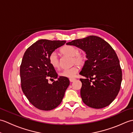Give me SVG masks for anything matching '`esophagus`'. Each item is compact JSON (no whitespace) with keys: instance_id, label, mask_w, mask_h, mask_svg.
Here are the masks:
<instances>
[{"instance_id":"1","label":"esophagus","mask_w":133,"mask_h":133,"mask_svg":"<svg viewBox=\"0 0 133 133\" xmlns=\"http://www.w3.org/2000/svg\"><path fill=\"white\" fill-rule=\"evenodd\" d=\"M69 80L70 82H74L76 80V79L75 78H70Z\"/></svg>"}]
</instances>
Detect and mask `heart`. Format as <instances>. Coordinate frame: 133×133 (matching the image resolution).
Here are the masks:
<instances>
[{
    "instance_id": "obj_1",
    "label": "heart",
    "mask_w": 133,
    "mask_h": 133,
    "mask_svg": "<svg viewBox=\"0 0 133 133\" xmlns=\"http://www.w3.org/2000/svg\"><path fill=\"white\" fill-rule=\"evenodd\" d=\"M59 52L62 55H67L72 57V64H77L79 66L84 65L86 61V56L84 54L79 52V49L77 47L70 46V45H65L61 48ZM49 63L52 67L55 69L59 68L60 66L59 58L55 52H52L49 55ZM78 67L74 66L70 69H64L59 72L61 77L66 78H74L78 72Z\"/></svg>"
}]
</instances>
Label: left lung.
I'll return each instance as SVG.
<instances>
[{"label": "left lung", "instance_id": "left-lung-1", "mask_svg": "<svg viewBox=\"0 0 133 133\" xmlns=\"http://www.w3.org/2000/svg\"><path fill=\"white\" fill-rule=\"evenodd\" d=\"M67 44L80 48L86 54L87 60L79 73L86 77L80 79L84 103L94 109L109 105L119 92L122 79L119 61L114 50L103 39L93 35Z\"/></svg>", "mask_w": 133, "mask_h": 133}]
</instances>
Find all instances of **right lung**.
Instances as JSON below:
<instances>
[{"mask_svg": "<svg viewBox=\"0 0 133 133\" xmlns=\"http://www.w3.org/2000/svg\"><path fill=\"white\" fill-rule=\"evenodd\" d=\"M65 43L64 41L41 39L24 54L20 67L22 89L30 102L39 110L48 111L58 107L70 84L68 78H58L49 61L51 54ZM48 78L57 80L50 84Z\"/></svg>", "mask_w": 133, "mask_h": 133, "instance_id": "right-lung-1", "label": "right lung"}]
</instances>
